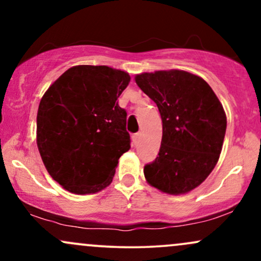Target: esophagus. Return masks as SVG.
Returning a JSON list of instances; mask_svg holds the SVG:
<instances>
[{"mask_svg":"<svg viewBox=\"0 0 261 261\" xmlns=\"http://www.w3.org/2000/svg\"><path fill=\"white\" fill-rule=\"evenodd\" d=\"M140 139H141V133L134 134V135H133V142H134V145H137V143H139Z\"/></svg>","mask_w":261,"mask_h":261,"instance_id":"34e87169","label":"esophagus"}]
</instances>
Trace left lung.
Wrapping results in <instances>:
<instances>
[{
	"label": "left lung",
	"instance_id": "obj_1",
	"mask_svg": "<svg viewBox=\"0 0 261 261\" xmlns=\"http://www.w3.org/2000/svg\"><path fill=\"white\" fill-rule=\"evenodd\" d=\"M135 81L157 104L163 126L157 158L143 169L146 180L172 195L189 193L220 158L227 127L222 104L207 82L187 71L145 72Z\"/></svg>",
	"mask_w": 261,
	"mask_h": 261
}]
</instances>
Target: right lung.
I'll use <instances>...</instances> for the list:
<instances>
[{
	"label": "right lung",
	"instance_id": "1",
	"mask_svg": "<svg viewBox=\"0 0 261 261\" xmlns=\"http://www.w3.org/2000/svg\"><path fill=\"white\" fill-rule=\"evenodd\" d=\"M128 73L108 66L68 68L41 98L37 143L54 180L73 194H94L113 181L130 149L126 110L116 103Z\"/></svg>",
	"mask_w": 261,
	"mask_h": 261
}]
</instances>
